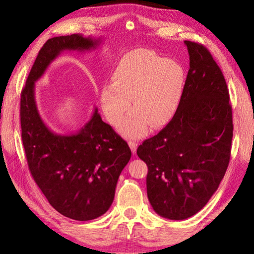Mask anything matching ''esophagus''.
Returning a JSON list of instances; mask_svg holds the SVG:
<instances>
[{
	"mask_svg": "<svg viewBox=\"0 0 254 254\" xmlns=\"http://www.w3.org/2000/svg\"><path fill=\"white\" fill-rule=\"evenodd\" d=\"M128 147H130L132 153H133V154H135V152H136V148H137V143L135 142V141H128Z\"/></svg>",
	"mask_w": 254,
	"mask_h": 254,
	"instance_id": "1",
	"label": "esophagus"
}]
</instances>
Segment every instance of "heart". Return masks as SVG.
<instances>
[{"mask_svg": "<svg viewBox=\"0 0 254 254\" xmlns=\"http://www.w3.org/2000/svg\"><path fill=\"white\" fill-rule=\"evenodd\" d=\"M186 71L179 63L151 50L130 51L120 60L113 81L101 91V106L107 121L119 124L121 134L131 139L143 136L149 126L158 128L168 123L182 100Z\"/></svg>", "mask_w": 254, "mask_h": 254, "instance_id": "b5f03b06", "label": "heart"}]
</instances>
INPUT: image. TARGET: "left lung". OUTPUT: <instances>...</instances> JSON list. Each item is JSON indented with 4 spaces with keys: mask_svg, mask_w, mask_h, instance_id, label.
I'll use <instances>...</instances> for the list:
<instances>
[{
    "mask_svg": "<svg viewBox=\"0 0 254 254\" xmlns=\"http://www.w3.org/2000/svg\"><path fill=\"white\" fill-rule=\"evenodd\" d=\"M185 45L189 70L178 109L166 127L136 150L148 166L150 204L174 221L198 213L217 190L233 137L230 95L220 67L204 46Z\"/></svg>",
    "mask_w": 254,
    "mask_h": 254,
    "instance_id": "obj_1",
    "label": "left lung"
}]
</instances>
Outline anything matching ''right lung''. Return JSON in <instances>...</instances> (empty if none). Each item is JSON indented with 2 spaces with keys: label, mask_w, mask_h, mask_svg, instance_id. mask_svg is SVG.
Listing matches in <instances>:
<instances>
[{
  "label": "right lung",
  "mask_w": 254,
  "mask_h": 254,
  "mask_svg": "<svg viewBox=\"0 0 254 254\" xmlns=\"http://www.w3.org/2000/svg\"><path fill=\"white\" fill-rule=\"evenodd\" d=\"M102 42V38L80 33L51 38L38 54L21 93V128L30 173L49 204L76 221H91L109 210L131 150L103 122L97 107L76 133L54 132L38 110L34 85L64 51L85 53Z\"/></svg>",
  "instance_id": "1"
}]
</instances>
